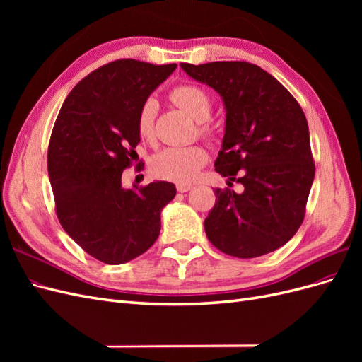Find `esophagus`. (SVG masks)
<instances>
[{
    "label": "esophagus",
    "instance_id": "obj_1",
    "mask_svg": "<svg viewBox=\"0 0 362 362\" xmlns=\"http://www.w3.org/2000/svg\"><path fill=\"white\" fill-rule=\"evenodd\" d=\"M192 189H193V184H189V182H178L177 184V190L180 193H185V192H189Z\"/></svg>",
    "mask_w": 362,
    "mask_h": 362
}]
</instances>
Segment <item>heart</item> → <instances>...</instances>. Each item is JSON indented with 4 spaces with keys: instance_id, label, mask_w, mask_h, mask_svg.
Returning <instances> with one entry per match:
<instances>
[{
    "instance_id": "b5f03b06",
    "label": "heart",
    "mask_w": 362,
    "mask_h": 362,
    "mask_svg": "<svg viewBox=\"0 0 362 362\" xmlns=\"http://www.w3.org/2000/svg\"><path fill=\"white\" fill-rule=\"evenodd\" d=\"M170 100L182 112L198 120V134L205 139H214L216 127L208 120L213 110L211 96L196 84H181L170 92ZM158 104L154 98H148L139 108L137 131L141 139L156 140V117ZM208 161V152L201 145L184 148H166L151 161V169L158 178L185 182L193 180Z\"/></svg>"
}]
</instances>
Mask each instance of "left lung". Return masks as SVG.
I'll list each match as a JSON object with an SVG mask.
<instances>
[{
    "mask_svg": "<svg viewBox=\"0 0 362 362\" xmlns=\"http://www.w3.org/2000/svg\"><path fill=\"white\" fill-rule=\"evenodd\" d=\"M192 78L221 93L226 108L216 172L243 193L216 189L204 222L211 245L237 258L279 249L298 233L314 181L308 122L299 103L254 63H181Z\"/></svg>",
    "mask_w": 362,
    "mask_h": 362,
    "instance_id": "obj_1",
    "label": "left lung"
}]
</instances>
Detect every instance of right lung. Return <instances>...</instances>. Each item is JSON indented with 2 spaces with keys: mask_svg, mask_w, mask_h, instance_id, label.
I'll list each match as a JSON object with an SVG mask.
<instances>
[{
  "mask_svg": "<svg viewBox=\"0 0 362 362\" xmlns=\"http://www.w3.org/2000/svg\"><path fill=\"white\" fill-rule=\"evenodd\" d=\"M175 68L134 59L107 63L74 87L54 124L48 173L59 222L105 264H124L154 245L163 206L177 194L166 181L122 187V172L137 160L139 108Z\"/></svg>",
  "mask_w": 362,
  "mask_h": 362,
  "instance_id": "right-lung-1",
  "label": "right lung"
}]
</instances>
